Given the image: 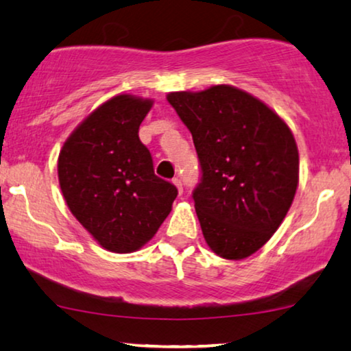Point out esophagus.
<instances>
[{"mask_svg": "<svg viewBox=\"0 0 351 351\" xmlns=\"http://www.w3.org/2000/svg\"><path fill=\"white\" fill-rule=\"evenodd\" d=\"M172 184H174V185L177 186V191H179V195L184 193V186H182V182H180V179H177V177H176V179L172 180Z\"/></svg>", "mask_w": 351, "mask_h": 351, "instance_id": "esophagus-1", "label": "esophagus"}]
</instances>
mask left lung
Masks as SVG:
<instances>
[{
  "label": "left lung",
  "instance_id": "left-lung-1",
  "mask_svg": "<svg viewBox=\"0 0 351 351\" xmlns=\"http://www.w3.org/2000/svg\"><path fill=\"white\" fill-rule=\"evenodd\" d=\"M193 137L201 182L195 209L210 251L228 261L257 252L276 232L299 185V150L270 107L228 84L167 94Z\"/></svg>",
  "mask_w": 351,
  "mask_h": 351
}]
</instances>
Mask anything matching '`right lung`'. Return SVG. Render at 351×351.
I'll return each instance as SVG.
<instances>
[{
    "label": "right lung",
    "mask_w": 351,
    "mask_h": 351,
    "mask_svg": "<svg viewBox=\"0 0 351 351\" xmlns=\"http://www.w3.org/2000/svg\"><path fill=\"white\" fill-rule=\"evenodd\" d=\"M153 100L119 94L70 134L57 172L66 206L107 251L128 254L155 237L177 196L155 176L138 126Z\"/></svg>",
    "instance_id": "1"
}]
</instances>
